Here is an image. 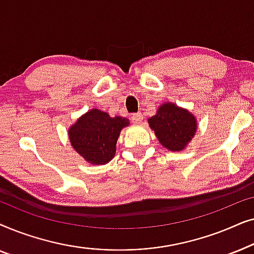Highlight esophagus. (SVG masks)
<instances>
[{"label":"esophagus","instance_id":"1","mask_svg":"<svg viewBox=\"0 0 254 254\" xmlns=\"http://www.w3.org/2000/svg\"><path fill=\"white\" fill-rule=\"evenodd\" d=\"M142 118H143V116H142L140 112H137V113H134L133 116H131V120H133L134 124L138 125L142 123Z\"/></svg>","mask_w":254,"mask_h":254}]
</instances>
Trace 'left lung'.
Returning <instances> with one entry per match:
<instances>
[{
    "instance_id": "obj_1",
    "label": "left lung",
    "mask_w": 254,
    "mask_h": 254,
    "mask_svg": "<svg viewBox=\"0 0 254 254\" xmlns=\"http://www.w3.org/2000/svg\"><path fill=\"white\" fill-rule=\"evenodd\" d=\"M148 124L159 143L170 151L184 150L197 129L195 116L171 102L163 103L155 116L149 118Z\"/></svg>"
}]
</instances>
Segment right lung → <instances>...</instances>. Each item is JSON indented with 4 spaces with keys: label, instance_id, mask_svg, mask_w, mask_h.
Wrapping results in <instances>:
<instances>
[{
    "label": "right lung",
    "instance_id": "add662e5",
    "mask_svg": "<svg viewBox=\"0 0 254 254\" xmlns=\"http://www.w3.org/2000/svg\"><path fill=\"white\" fill-rule=\"evenodd\" d=\"M129 120L111 117L98 109L89 110L68 128L71 147L86 162L93 165L109 163L117 151V141Z\"/></svg>",
    "mask_w": 254,
    "mask_h": 254
}]
</instances>
